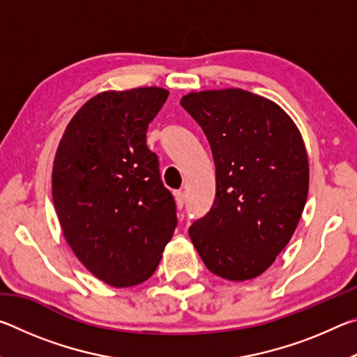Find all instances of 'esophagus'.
<instances>
[{
    "label": "esophagus",
    "mask_w": 357,
    "mask_h": 357,
    "mask_svg": "<svg viewBox=\"0 0 357 357\" xmlns=\"http://www.w3.org/2000/svg\"><path fill=\"white\" fill-rule=\"evenodd\" d=\"M174 198H176V204H178V208H179V209H183V208H184V204H185V193H184L183 190L174 192Z\"/></svg>",
    "instance_id": "34e87169"
}]
</instances>
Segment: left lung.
Returning a JSON list of instances; mask_svg holds the SVG:
<instances>
[{"label": "left lung", "instance_id": "8db88e82", "mask_svg": "<svg viewBox=\"0 0 357 357\" xmlns=\"http://www.w3.org/2000/svg\"><path fill=\"white\" fill-rule=\"evenodd\" d=\"M181 105L206 135L215 198L189 236L211 273L243 282L285 249L309 193V159L293 119L239 88L190 93Z\"/></svg>", "mask_w": 357, "mask_h": 357}]
</instances>
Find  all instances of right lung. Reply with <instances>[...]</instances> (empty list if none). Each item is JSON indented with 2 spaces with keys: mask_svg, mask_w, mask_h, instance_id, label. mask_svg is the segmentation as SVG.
Here are the masks:
<instances>
[{
  "mask_svg": "<svg viewBox=\"0 0 357 357\" xmlns=\"http://www.w3.org/2000/svg\"><path fill=\"white\" fill-rule=\"evenodd\" d=\"M162 88L105 91L70 119L56 149L53 203L63 234L89 273L116 288L148 280L178 225L146 130Z\"/></svg>",
  "mask_w": 357,
  "mask_h": 357,
  "instance_id": "add662e5",
  "label": "right lung"
}]
</instances>
